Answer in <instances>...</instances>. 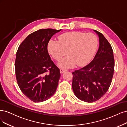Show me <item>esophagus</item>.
Instances as JSON below:
<instances>
[{
	"mask_svg": "<svg viewBox=\"0 0 127 127\" xmlns=\"http://www.w3.org/2000/svg\"><path fill=\"white\" fill-rule=\"evenodd\" d=\"M67 71V69H63V68H61L60 69V73L61 74H62V73H64L65 72H66Z\"/></svg>",
	"mask_w": 127,
	"mask_h": 127,
	"instance_id": "34e87169",
	"label": "esophagus"
}]
</instances>
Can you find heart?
I'll use <instances>...</instances> for the list:
<instances>
[{
  "mask_svg": "<svg viewBox=\"0 0 127 127\" xmlns=\"http://www.w3.org/2000/svg\"><path fill=\"white\" fill-rule=\"evenodd\" d=\"M96 37L91 32L84 33L79 32H65L58 37V42L51 40L47 50L56 61L68 56L59 62L62 68L73 66L75 64L81 66L90 60L97 46Z\"/></svg>",
  "mask_w": 127,
  "mask_h": 127,
  "instance_id": "b5f03b06",
  "label": "heart"
}]
</instances>
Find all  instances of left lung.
<instances>
[{
    "mask_svg": "<svg viewBox=\"0 0 127 127\" xmlns=\"http://www.w3.org/2000/svg\"><path fill=\"white\" fill-rule=\"evenodd\" d=\"M99 38V47L93 60L73 74L72 89L75 96L86 102L99 100L107 92L114 73L112 47L101 32L94 30Z\"/></svg>",
    "mask_w": 127,
    "mask_h": 127,
    "instance_id": "left-lung-1",
    "label": "left lung"
}]
</instances>
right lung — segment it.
Returning a JSON list of instances; mask_svg holds the SVG:
<instances>
[{
	"label": "right lung",
	"mask_w": 127,
	"mask_h": 127,
	"mask_svg": "<svg viewBox=\"0 0 127 127\" xmlns=\"http://www.w3.org/2000/svg\"><path fill=\"white\" fill-rule=\"evenodd\" d=\"M61 31L48 28L32 32L20 45L16 53L18 85L24 95L35 102L50 99L58 86L60 69L51 60L47 45L52 37Z\"/></svg>",
	"instance_id": "right-lung-1"
}]
</instances>
